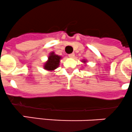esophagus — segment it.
Returning <instances> with one entry per match:
<instances>
[{"instance_id":"34e87169","label":"esophagus","mask_w":132,"mask_h":132,"mask_svg":"<svg viewBox=\"0 0 132 132\" xmlns=\"http://www.w3.org/2000/svg\"><path fill=\"white\" fill-rule=\"evenodd\" d=\"M69 57L70 58H73L74 57H75V53H70V54L68 55Z\"/></svg>"}]
</instances>
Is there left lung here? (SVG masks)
I'll use <instances>...</instances> for the list:
<instances>
[{"instance_id":"obj_1","label":"left lung","mask_w":132,"mask_h":132,"mask_svg":"<svg viewBox=\"0 0 132 132\" xmlns=\"http://www.w3.org/2000/svg\"><path fill=\"white\" fill-rule=\"evenodd\" d=\"M82 62H84V63H85V62H86V61H85V60H83L82 61Z\"/></svg>"}]
</instances>
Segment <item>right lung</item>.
I'll return each instance as SVG.
<instances>
[{
  "instance_id": "right-lung-1",
  "label": "right lung",
  "mask_w": 132,
  "mask_h": 132,
  "mask_svg": "<svg viewBox=\"0 0 132 132\" xmlns=\"http://www.w3.org/2000/svg\"><path fill=\"white\" fill-rule=\"evenodd\" d=\"M61 59V56L55 55L54 52H52L48 57V60L44 64V68L48 71H53L55 70L59 66Z\"/></svg>"
}]
</instances>
